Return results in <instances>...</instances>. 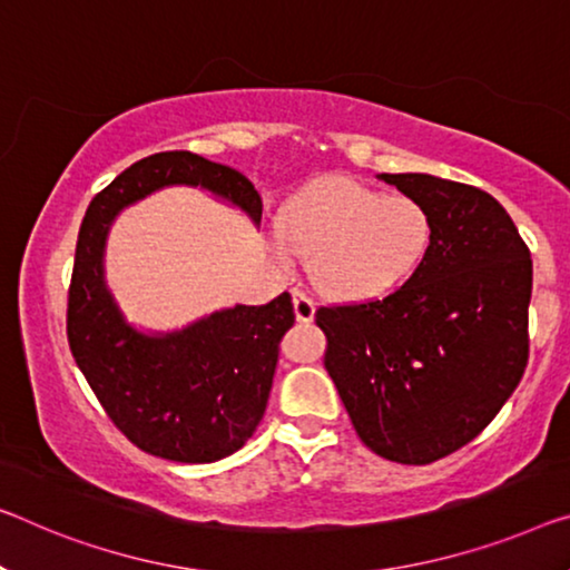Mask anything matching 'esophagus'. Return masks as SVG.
<instances>
[{
    "mask_svg": "<svg viewBox=\"0 0 570 570\" xmlns=\"http://www.w3.org/2000/svg\"><path fill=\"white\" fill-rule=\"evenodd\" d=\"M293 308H295V318L301 323L313 321L315 303L303 291H297V287H293Z\"/></svg>",
    "mask_w": 570,
    "mask_h": 570,
    "instance_id": "esophagus-1",
    "label": "esophagus"
}]
</instances>
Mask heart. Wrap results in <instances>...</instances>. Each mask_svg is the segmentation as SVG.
Wrapping results in <instances>:
<instances>
[{
    "mask_svg": "<svg viewBox=\"0 0 570 570\" xmlns=\"http://www.w3.org/2000/svg\"><path fill=\"white\" fill-rule=\"evenodd\" d=\"M283 257H311V279L341 301L380 295L405 279L431 244V216L407 196L331 178L287 200L279 214Z\"/></svg>",
    "mask_w": 570,
    "mask_h": 570,
    "instance_id": "1",
    "label": "heart"
}]
</instances>
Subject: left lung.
<instances>
[{"label": "left lung", "mask_w": 570, "mask_h": 570, "mask_svg": "<svg viewBox=\"0 0 570 570\" xmlns=\"http://www.w3.org/2000/svg\"><path fill=\"white\" fill-rule=\"evenodd\" d=\"M380 178L431 216L425 257L387 295L321 305L315 326L362 443L423 466L474 441L520 384L532 259L487 190L423 173Z\"/></svg>", "instance_id": "left-lung-1"}]
</instances>
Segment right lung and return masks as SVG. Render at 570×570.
<instances>
[{"instance_id": "add662e5", "label": "right lung", "mask_w": 570, "mask_h": 570, "mask_svg": "<svg viewBox=\"0 0 570 570\" xmlns=\"http://www.w3.org/2000/svg\"><path fill=\"white\" fill-rule=\"evenodd\" d=\"M200 186L242 206L255 224L262 198L229 165L188 150L142 157L86 208L68 287L71 354L111 423L137 449L180 463H212L249 441L265 415L277 344L295 323L291 295L236 305L168 336L127 326L104 285L101 255L111 218L163 186Z\"/></svg>"}]
</instances>
